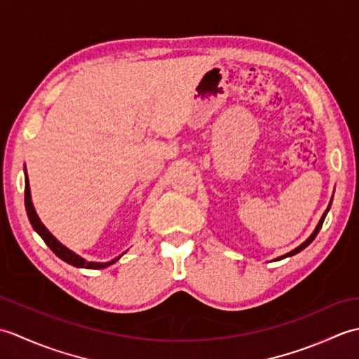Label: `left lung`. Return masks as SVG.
I'll return each instance as SVG.
<instances>
[{"label": "left lung", "mask_w": 359, "mask_h": 359, "mask_svg": "<svg viewBox=\"0 0 359 359\" xmlns=\"http://www.w3.org/2000/svg\"><path fill=\"white\" fill-rule=\"evenodd\" d=\"M332 201H333V197H332V199H330V203H329V207H327V210L324 211V215H323V217H321V219H319V222H318L316 228H315V230H313V233H311V234L309 236V238H307L306 241H304V242L301 243V245H299V247H296L294 250H292V251H290V253H285L284 256H279V257H276V259H274V261H280V259H285V257H290V256H294V255H297V253H299V251H302V250H304V248H306V247H309L311 242H313V239L316 238V234L319 233V230H321V226H323V222H324V219H325V216H327V212H329V210H330V207H332Z\"/></svg>", "instance_id": "8db88e82"}]
</instances>
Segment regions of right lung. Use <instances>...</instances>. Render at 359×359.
Instances as JSON below:
<instances>
[{
    "label": "right lung",
    "instance_id": "right-lung-1",
    "mask_svg": "<svg viewBox=\"0 0 359 359\" xmlns=\"http://www.w3.org/2000/svg\"><path fill=\"white\" fill-rule=\"evenodd\" d=\"M25 205H26V211H27V217L30 220V225L34 226V230L40 234V238L46 242V245H48L53 253H55L62 261L67 262L69 265L77 266V269H88V270H98V269H106V266H109L112 264H116L118 259L123 256L125 253H121L120 256L111 259L108 262H95V261H86L85 257H81L80 255L74 253L72 250L67 248L66 245H63L62 242H60L55 236H53L48 228L44 226V224L38 217L36 211L34 208V203H32V196H30V187H29V179H27V172H26V166H25Z\"/></svg>",
    "mask_w": 359,
    "mask_h": 359
}]
</instances>
